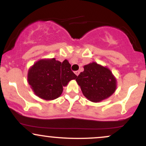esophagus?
<instances>
[{"label":"esophagus","instance_id":"esophagus-1","mask_svg":"<svg viewBox=\"0 0 146 146\" xmlns=\"http://www.w3.org/2000/svg\"><path fill=\"white\" fill-rule=\"evenodd\" d=\"M75 74L77 75V76H78L79 74H80V71H75Z\"/></svg>","mask_w":146,"mask_h":146}]
</instances>
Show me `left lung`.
<instances>
[{
	"instance_id": "left-lung-1",
	"label": "left lung",
	"mask_w": 146,
	"mask_h": 146,
	"mask_svg": "<svg viewBox=\"0 0 146 146\" xmlns=\"http://www.w3.org/2000/svg\"><path fill=\"white\" fill-rule=\"evenodd\" d=\"M84 68L76 82L87 100L100 102L115 93L117 80L109 68L95 62L84 65Z\"/></svg>"
}]
</instances>
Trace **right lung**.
Returning a JSON list of instances; mask_svg holds the SVG:
<instances>
[{"label":"right lung","mask_w":146,"mask_h":146,"mask_svg":"<svg viewBox=\"0 0 146 146\" xmlns=\"http://www.w3.org/2000/svg\"><path fill=\"white\" fill-rule=\"evenodd\" d=\"M76 78L67 60L61 62L56 58L38 60L29 68L27 74L28 83L33 93L44 100L59 98L63 87Z\"/></svg>","instance_id":"add662e5"}]
</instances>
